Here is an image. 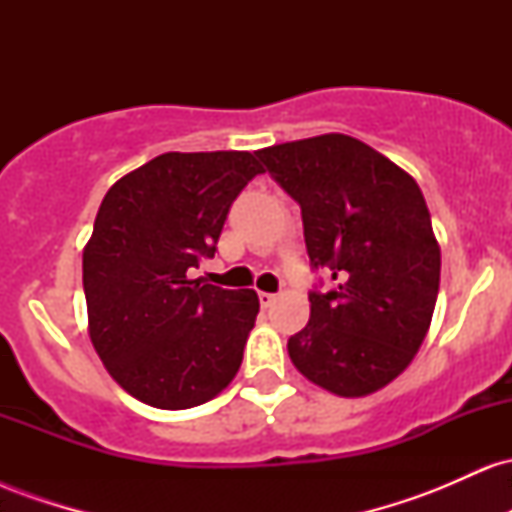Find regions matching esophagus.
Returning <instances> with one entry per match:
<instances>
[{"mask_svg": "<svg viewBox=\"0 0 512 512\" xmlns=\"http://www.w3.org/2000/svg\"><path fill=\"white\" fill-rule=\"evenodd\" d=\"M257 298H260V305H262V308H269V305H272V303L276 301L274 293H267V291H260V293H257Z\"/></svg>", "mask_w": 512, "mask_h": 512, "instance_id": "1", "label": "esophagus"}]
</instances>
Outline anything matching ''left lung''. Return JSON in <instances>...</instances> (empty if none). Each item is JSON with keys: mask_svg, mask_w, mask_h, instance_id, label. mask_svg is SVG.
Wrapping results in <instances>:
<instances>
[{"mask_svg": "<svg viewBox=\"0 0 512 512\" xmlns=\"http://www.w3.org/2000/svg\"><path fill=\"white\" fill-rule=\"evenodd\" d=\"M255 154L301 204L310 262L334 281L308 296L291 363L332 395H373L414 361L431 327L440 245L426 199L407 170L346 134Z\"/></svg>", "mask_w": 512, "mask_h": 512, "instance_id": "8db88e82", "label": "left lung"}]
</instances>
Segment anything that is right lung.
Here are the masks:
<instances>
[{
  "instance_id": "add662e5",
  "label": "right lung",
  "mask_w": 512,
  "mask_h": 512,
  "mask_svg": "<svg viewBox=\"0 0 512 512\" xmlns=\"http://www.w3.org/2000/svg\"><path fill=\"white\" fill-rule=\"evenodd\" d=\"M260 173L250 151H168L103 197L84 248L88 337L139 402L190 409L236 378L260 298L187 269L214 257L233 199Z\"/></svg>"
}]
</instances>
